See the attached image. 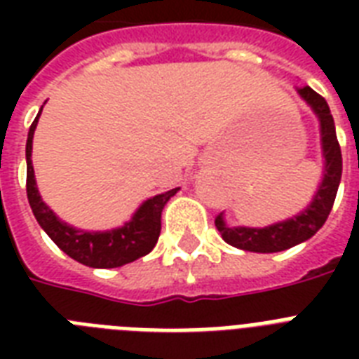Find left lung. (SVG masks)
Instances as JSON below:
<instances>
[{"label":"left lung","mask_w":359,"mask_h":359,"mask_svg":"<svg viewBox=\"0 0 359 359\" xmlns=\"http://www.w3.org/2000/svg\"><path fill=\"white\" fill-rule=\"evenodd\" d=\"M300 97L306 100L317 114L320 121V141H323L324 156V177L318 186L317 194L313 197L311 205L294 218L285 219L279 224L268 225L262 229L255 227H229L224 222V212L218 214L214 224L216 229L222 233V238L227 244L255 253H276V251L289 250L292 245L306 242L317 233L328 219L332 207H334L337 188L343 173V156L341 147L335 134L334 117L330 114L328 102L311 87H300Z\"/></svg>","instance_id":"left-lung-1"}]
</instances>
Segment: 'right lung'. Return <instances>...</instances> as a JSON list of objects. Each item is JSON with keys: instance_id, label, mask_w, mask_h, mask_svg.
Listing matches in <instances>:
<instances>
[{"instance_id": "right-lung-1", "label": "right lung", "mask_w": 359, "mask_h": 359, "mask_svg": "<svg viewBox=\"0 0 359 359\" xmlns=\"http://www.w3.org/2000/svg\"><path fill=\"white\" fill-rule=\"evenodd\" d=\"M39 115L31 124L27 143H25V160H27L25 190H27L31 210L35 214L39 225L46 231V235L57 244L59 250H63L74 261L91 268H117L151 253L158 242L160 229H162L160 219H162L163 207L177 194L179 188L154 196L152 199H147L137 208V212L132 216L128 224H124L119 229L91 233V231L76 229L72 225L65 224L46 207V203L42 201L39 190H36L31 151H33V134H35L36 123H39Z\"/></svg>"}]
</instances>
